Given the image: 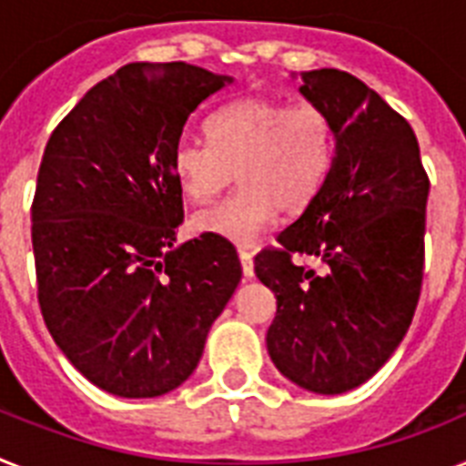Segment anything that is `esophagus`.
I'll return each mask as SVG.
<instances>
[{
	"mask_svg": "<svg viewBox=\"0 0 466 466\" xmlns=\"http://www.w3.org/2000/svg\"><path fill=\"white\" fill-rule=\"evenodd\" d=\"M238 257H240V267H242V274L245 279H252L255 276V261H252V252L245 248L238 249Z\"/></svg>",
	"mask_w": 466,
	"mask_h": 466,
	"instance_id": "esophagus-1",
	"label": "esophagus"
}]
</instances>
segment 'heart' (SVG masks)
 <instances>
[{"label": "heart", "instance_id": "1", "mask_svg": "<svg viewBox=\"0 0 466 466\" xmlns=\"http://www.w3.org/2000/svg\"><path fill=\"white\" fill-rule=\"evenodd\" d=\"M208 142L180 140L173 149L176 186L195 205L214 199L233 180L224 202L199 211L192 228L248 245L274 224L279 209L299 214L314 202L333 167L336 126L319 104L242 97L207 121Z\"/></svg>", "mask_w": 466, "mask_h": 466}]
</instances>
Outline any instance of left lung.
I'll return each mask as SVG.
<instances>
[{
	"instance_id": "obj_1",
	"label": "left lung",
	"mask_w": 466,
	"mask_h": 466,
	"mask_svg": "<svg viewBox=\"0 0 466 466\" xmlns=\"http://www.w3.org/2000/svg\"><path fill=\"white\" fill-rule=\"evenodd\" d=\"M299 92L333 118V167L279 233L280 248L255 257V274L276 295L267 330L276 369L311 393L338 395L371 379L412 324L429 176L412 126L360 78L321 68L302 73Z\"/></svg>"
}]
</instances>
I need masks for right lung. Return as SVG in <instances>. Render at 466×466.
<instances>
[{"instance_id": "right-lung-1", "label": "right lung", "mask_w": 466, "mask_h": 466, "mask_svg": "<svg viewBox=\"0 0 466 466\" xmlns=\"http://www.w3.org/2000/svg\"><path fill=\"white\" fill-rule=\"evenodd\" d=\"M226 83L186 61L126 64L86 92L42 155L30 209L42 319L68 362L118 398L178 388L240 283L224 238L176 248L173 149Z\"/></svg>"}]
</instances>
